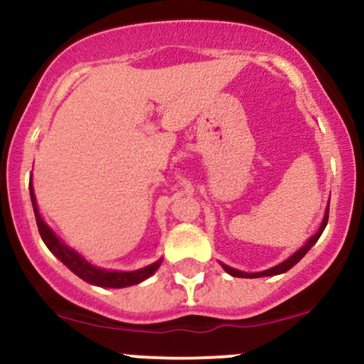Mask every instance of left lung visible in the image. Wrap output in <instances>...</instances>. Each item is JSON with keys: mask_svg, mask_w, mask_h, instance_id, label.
<instances>
[{"mask_svg": "<svg viewBox=\"0 0 364 364\" xmlns=\"http://www.w3.org/2000/svg\"><path fill=\"white\" fill-rule=\"evenodd\" d=\"M328 218H329V205H328V208H326V213H324V220H322L321 227H318V230H317V232H315L314 236H311L310 240L306 241V245H304V247H301L299 250H297L296 253H292V255L289 257L287 260H284V262H282V264H278V266L271 267V269L260 271V273H245V271L234 269V267H229V266H225V264H222V267H223V269L227 271V273H229V274H232V277H237V278H259V277H273V274H282V273H285V271H289V269H291L292 266H296V264L299 262V260L303 259L304 255H306V252L310 250V248L314 247L315 243H317V240H318V237H321V234L324 232L326 225H328Z\"/></svg>", "mask_w": 364, "mask_h": 364, "instance_id": "obj_1", "label": "left lung"}]
</instances>
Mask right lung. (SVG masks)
I'll return each instance as SVG.
<instances>
[{
  "label": "right lung",
  "mask_w": 364,
  "mask_h": 364,
  "mask_svg": "<svg viewBox=\"0 0 364 364\" xmlns=\"http://www.w3.org/2000/svg\"><path fill=\"white\" fill-rule=\"evenodd\" d=\"M29 197H31L36 225H38V232L40 236H42L43 243L47 245V248H49V250L53 252L54 255H56L58 259H60L61 262L72 271V273H75L77 277L82 278V280L87 282V284L98 285V287H109V289L130 287V285H137L141 284V282H144L146 278L151 277V274L160 267L161 260L137 271H107V269H102V267L93 266V264L87 262L82 255H79L75 250H72V248H68L67 245L61 243L60 237H58L56 234L50 230V227L43 222L42 216H40L38 213V205H36L35 192H33L31 183H29Z\"/></svg>",
  "instance_id": "add662e5"
}]
</instances>
